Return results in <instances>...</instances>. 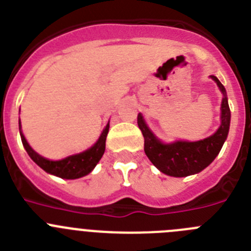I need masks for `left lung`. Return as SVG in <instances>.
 I'll list each match as a JSON object with an SVG mask.
<instances>
[{
    "label": "left lung",
    "mask_w": 251,
    "mask_h": 251,
    "mask_svg": "<svg viewBox=\"0 0 251 251\" xmlns=\"http://www.w3.org/2000/svg\"><path fill=\"white\" fill-rule=\"evenodd\" d=\"M211 78L218 83L220 91L224 94L221 102V125L213 136L195 142L177 141L174 144H162L149 130L141 114L137 115V125L145 140L144 150L146 156L166 175L182 177L200 173L214 161L224 145L230 126L229 103L223 83L215 76H211Z\"/></svg>",
    "instance_id": "1"
}]
</instances>
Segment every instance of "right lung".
Instances as JSON below:
<instances>
[{"label": "right lung", "mask_w": 251, "mask_h": 251, "mask_svg": "<svg viewBox=\"0 0 251 251\" xmlns=\"http://www.w3.org/2000/svg\"><path fill=\"white\" fill-rule=\"evenodd\" d=\"M21 126V123H20ZM110 125L107 124L106 127L103 128L102 134L99 137V140L96 141L92 148H90L89 150L83 151V152L76 153V155H71V156H67L66 159L58 160V161H52V160H47L45 157L40 156L37 152L31 149V146L27 144L26 139L22 135L21 132V140L22 144H24V148L26 149L27 153L30 155L31 159L36 162V164L40 166V168L44 169L46 173L52 174V175L58 176V177H62V179H78V177H82V176L87 175L89 173H91L92 169L96 166L100 159L102 157L103 152H105V142H106V136H107V132H109Z\"/></svg>", "instance_id": "add662e5"}]
</instances>
